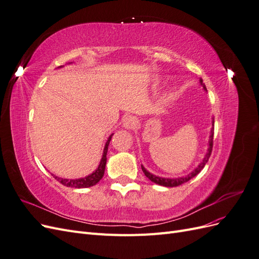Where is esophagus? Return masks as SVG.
<instances>
[{"label":"esophagus","instance_id":"obj_1","mask_svg":"<svg viewBox=\"0 0 259 259\" xmlns=\"http://www.w3.org/2000/svg\"><path fill=\"white\" fill-rule=\"evenodd\" d=\"M122 123H123V126H124L125 128L132 130V128H134V127L136 126L137 121H136V119H135L134 116L127 115V116H125V117H124L123 121H122Z\"/></svg>","mask_w":259,"mask_h":259}]
</instances>
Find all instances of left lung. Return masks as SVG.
Here are the masks:
<instances>
[{
	"label": "left lung",
	"mask_w": 259,
	"mask_h": 259,
	"mask_svg": "<svg viewBox=\"0 0 259 259\" xmlns=\"http://www.w3.org/2000/svg\"><path fill=\"white\" fill-rule=\"evenodd\" d=\"M201 82V85L204 88V90H206V86L205 84L203 83L202 79L200 80ZM211 131H210V136H209V142H208V152L206 153L204 160H203V162L200 164V165L195 168L191 174H189L186 177H180V178H162V177H158V176H154L152 174L149 173L148 170H146V168L144 166H142L143 168V171L145 173V175L151 180V182H153L154 184H158V185H161V186H164V187H177V186H180L183 185L187 182H189V180L191 178H193L194 176H197L200 171L203 169V167L205 166V164L207 163L209 156H210V153H211V150H213V138H214V120H213V123H211Z\"/></svg>",
	"instance_id": "obj_1"
}]
</instances>
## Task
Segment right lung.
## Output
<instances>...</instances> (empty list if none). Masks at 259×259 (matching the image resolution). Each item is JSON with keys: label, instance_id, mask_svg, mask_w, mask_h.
<instances>
[{"label": "right lung", "instance_id": "right-lung-1", "mask_svg": "<svg viewBox=\"0 0 259 259\" xmlns=\"http://www.w3.org/2000/svg\"><path fill=\"white\" fill-rule=\"evenodd\" d=\"M112 135L109 137V139L107 140L105 149H104V154H103V158H101L100 164L98 168L94 171L93 174L89 175L88 177H84V178H79V179H64V178H59L54 176L56 178L58 182L64 185L66 187H72V188H88V187H92L94 185H96L99 180L103 178L104 173H105V168H106V163H107V152H108V146L109 143H110Z\"/></svg>", "mask_w": 259, "mask_h": 259}]
</instances>
